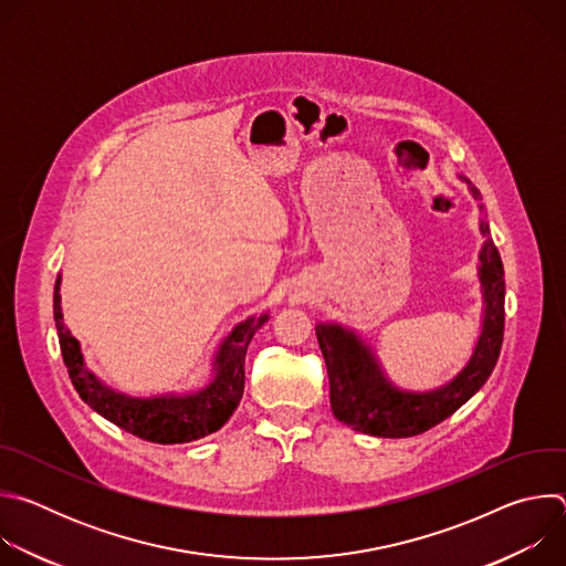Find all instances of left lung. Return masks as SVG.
Masks as SVG:
<instances>
[{
	"mask_svg": "<svg viewBox=\"0 0 566 566\" xmlns=\"http://www.w3.org/2000/svg\"><path fill=\"white\" fill-rule=\"evenodd\" d=\"M465 184L483 214L479 190L470 181ZM479 230L486 239L479 253V282L483 295L481 334L465 367L446 385L430 391L400 389L382 374L374 352L360 336H356V332L345 329L336 322H329V325L319 322L315 327L322 356L327 363L332 410L338 421L371 437H415L452 417L489 380L504 340L506 284L502 258L491 239L489 223L479 219Z\"/></svg>",
	"mask_w": 566,
	"mask_h": 566,
	"instance_id": "left-lung-1",
	"label": "left lung"
}]
</instances>
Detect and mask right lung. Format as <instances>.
<instances>
[{"label": "right lung", "mask_w": 566, "mask_h": 566, "mask_svg": "<svg viewBox=\"0 0 566 566\" xmlns=\"http://www.w3.org/2000/svg\"><path fill=\"white\" fill-rule=\"evenodd\" d=\"M60 275L53 291V317L60 349L69 378L87 406L125 432L151 443H190L217 432L237 410L244 394V360L255 332L269 319V313L251 315L226 336L212 363L210 382L190 394H164L136 398L107 387L87 369L80 343L71 336L62 319Z\"/></svg>", "instance_id": "add662e5"}]
</instances>
